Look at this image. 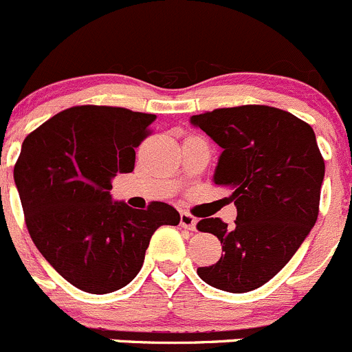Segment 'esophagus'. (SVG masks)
I'll return each instance as SVG.
<instances>
[{"mask_svg":"<svg viewBox=\"0 0 352 352\" xmlns=\"http://www.w3.org/2000/svg\"><path fill=\"white\" fill-rule=\"evenodd\" d=\"M196 217L190 214L189 211H182V213H180V227L187 228V230H196Z\"/></svg>","mask_w":352,"mask_h":352,"instance_id":"34e87169","label":"esophagus"}]
</instances>
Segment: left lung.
I'll list each match as a JSON object with an SVG mask.
<instances>
[{"instance_id": "left-lung-1", "label": "left lung", "mask_w": 352, "mask_h": 352, "mask_svg": "<svg viewBox=\"0 0 352 352\" xmlns=\"http://www.w3.org/2000/svg\"><path fill=\"white\" fill-rule=\"evenodd\" d=\"M190 122L223 149L213 182L230 187L237 206L234 227L220 218L197 221L225 252L197 275L220 291L249 292L287 265L315 225L325 162L311 125L278 108H218Z\"/></svg>"}]
</instances>
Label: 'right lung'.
<instances>
[{"label":"right lung","instance_id":"add662e5","mask_svg":"<svg viewBox=\"0 0 352 352\" xmlns=\"http://www.w3.org/2000/svg\"><path fill=\"white\" fill-rule=\"evenodd\" d=\"M155 115L82 104L30 132L13 168L27 230L41 254L67 282L108 294L134 280L151 235L179 225L170 204L146 210L111 203V179L131 173L135 148L151 135Z\"/></svg>","mask_w":352,"mask_h":352}]
</instances>
